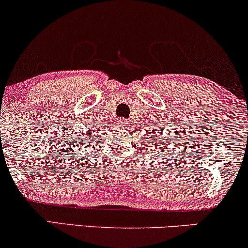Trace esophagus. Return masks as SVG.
I'll use <instances>...</instances> for the list:
<instances>
[{"label":"esophagus","instance_id":"obj_1","mask_svg":"<svg viewBox=\"0 0 248 248\" xmlns=\"http://www.w3.org/2000/svg\"><path fill=\"white\" fill-rule=\"evenodd\" d=\"M127 124H129V123H127L126 119H123V118H122V119H119V121H118V125H119V127H125V126H126Z\"/></svg>","mask_w":248,"mask_h":248}]
</instances>
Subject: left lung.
Returning <instances> with one entry per match:
<instances>
[{
	"mask_svg": "<svg viewBox=\"0 0 248 248\" xmlns=\"http://www.w3.org/2000/svg\"><path fill=\"white\" fill-rule=\"evenodd\" d=\"M157 130H158V129L156 127V129L153 130L152 132H149V133H148L149 137H147V138L151 139V141H152L153 143H155V149H158V152H160L161 149L164 147V145L162 146L160 142H158V140H162V142L165 143V145H168V141L170 142V139H169V138H168V139H163V137H161V138H160V132H158ZM147 145H148V143H147Z\"/></svg>",
	"mask_w": 248,
	"mask_h": 248,
	"instance_id": "1",
	"label": "left lung"
}]
</instances>
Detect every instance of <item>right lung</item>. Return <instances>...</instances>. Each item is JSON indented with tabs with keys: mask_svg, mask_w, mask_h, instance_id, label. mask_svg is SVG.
I'll use <instances>...</instances> for the list:
<instances>
[{
	"mask_svg": "<svg viewBox=\"0 0 248 248\" xmlns=\"http://www.w3.org/2000/svg\"><path fill=\"white\" fill-rule=\"evenodd\" d=\"M91 130V129H90ZM90 130H87V132H84V137L82 138H79L78 137V133H73L71 139H72V147L76 148V147H84L87 148V146L90 145V143H94V137L92 132H90ZM94 133V131H93ZM92 142L91 143L90 141Z\"/></svg>",
	"mask_w": 248,
	"mask_h": 248,
	"instance_id": "obj_1",
	"label": "right lung"
}]
</instances>
